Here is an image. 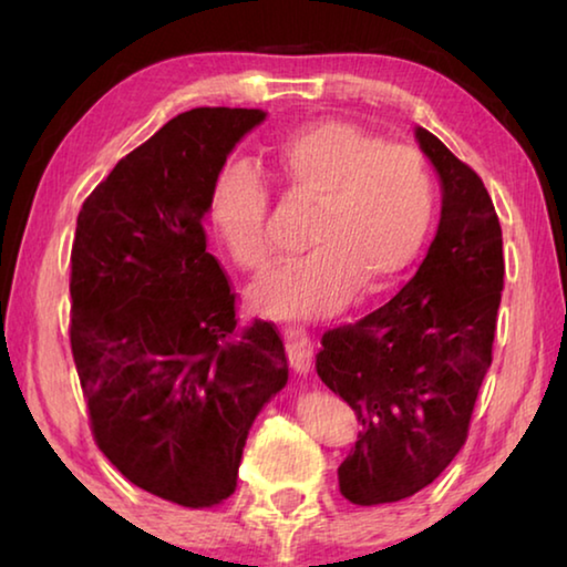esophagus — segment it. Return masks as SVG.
Wrapping results in <instances>:
<instances>
[{
	"mask_svg": "<svg viewBox=\"0 0 567 567\" xmlns=\"http://www.w3.org/2000/svg\"><path fill=\"white\" fill-rule=\"evenodd\" d=\"M285 344H287V354H290V364L292 368L300 372H310L312 368V358H315V350H312V342H310V334H307L305 328H285Z\"/></svg>",
	"mask_w": 567,
	"mask_h": 567,
	"instance_id": "esophagus-1",
	"label": "esophagus"
}]
</instances>
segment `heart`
Returning <instances> with one entry per match:
<instances>
[{
	"label": "heart",
	"mask_w": 567,
	"mask_h": 567,
	"mask_svg": "<svg viewBox=\"0 0 567 567\" xmlns=\"http://www.w3.org/2000/svg\"><path fill=\"white\" fill-rule=\"evenodd\" d=\"M267 182L290 199L312 203L297 260L255 290V302L280 318H312L354 290H382L415 260L433 223L435 189L425 157L388 145L342 120L305 122L280 137L262 165ZM270 192L247 162H227L215 179L209 217L229 255L247 272L275 262L267 233Z\"/></svg>",
	"instance_id": "heart-1"
}]
</instances>
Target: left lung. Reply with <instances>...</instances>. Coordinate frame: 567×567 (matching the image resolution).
Masks as SVG:
<instances>
[{
	"label": "left lung",
	"instance_id": "left-lung-1",
	"mask_svg": "<svg viewBox=\"0 0 567 567\" xmlns=\"http://www.w3.org/2000/svg\"><path fill=\"white\" fill-rule=\"evenodd\" d=\"M415 137L443 182L433 245L390 302L324 332L315 362L362 425L338 467L340 493L354 505L398 503L453 463L493 362L501 219L475 169L433 132L417 127Z\"/></svg>",
	"mask_w": 567,
	"mask_h": 567
}]
</instances>
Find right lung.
<instances>
[{
	"instance_id": "right-lung-1",
	"label": "right lung",
	"mask_w": 567,
	"mask_h": 567,
	"mask_svg": "<svg viewBox=\"0 0 567 567\" xmlns=\"http://www.w3.org/2000/svg\"><path fill=\"white\" fill-rule=\"evenodd\" d=\"M262 120L177 114L94 187L72 243L70 342L94 443L130 483L195 511L235 493L249 427L287 382L280 332L239 328L203 225L227 155Z\"/></svg>"
}]
</instances>
